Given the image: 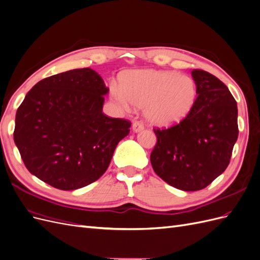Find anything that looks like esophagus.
<instances>
[{
	"instance_id": "1",
	"label": "esophagus",
	"mask_w": 260,
	"mask_h": 260,
	"mask_svg": "<svg viewBox=\"0 0 260 260\" xmlns=\"http://www.w3.org/2000/svg\"><path fill=\"white\" fill-rule=\"evenodd\" d=\"M144 129V124L141 121H135L132 124V130L133 132H139L141 130Z\"/></svg>"
}]
</instances>
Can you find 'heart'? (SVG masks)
Listing matches in <instances>:
<instances>
[{"mask_svg":"<svg viewBox=\"0 0 260 260\" xmlns=\"http://www.w3.org/2000/svg\"><path fill=\"white\" fill-rule=\"evenodd\" d=\"M111 93L122 108L144 107V117L156 127L179 123L190 114L196 100L195 82L187 76L164 70H136L113 82Z\"/></svg>","mask_w":260,"mask_h":260,"instance_id":"obj_1","label":"heart"}]
</instances>
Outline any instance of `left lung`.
<instances>
[{
    "instance_id": "left-lung-1",
    "label": "left lung",
    "mask_w": 260,
    "mask_h": 260,
    "mask_svg": "<svg viewBox=\"0 0 260 260\" xmlns=\"http://www.w3.org/2000/svg\"><path fill=\"white\" fill-rule=\"evenodd\" d=\"M198 98L180 123L154 129L157 143L151 154L156 175L182 191H199L226 169L239 136L238 106L217 77L194 69Z\"/></svg>"
}]
</instances>
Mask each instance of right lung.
<instances>
[{
    "label": "right lung",
    "mask_w": 260,
    "mask_h": 260,
    "mask_svg": "<svg viewBox=\"0 0 260 260\" xmlns=\"http://www.w3.org/2000/svg\"><path fill=\"white\" fill-rule=\"evenodd\" d=\"M108 88L91 68L39 81L17 109L14 141L27 169L59 190L96 181L131 122L103 114Z\"/></svg>",
    "instance_id": "1"
}]
</instances>
